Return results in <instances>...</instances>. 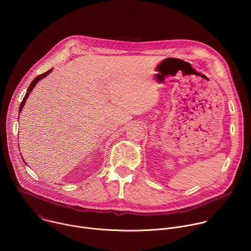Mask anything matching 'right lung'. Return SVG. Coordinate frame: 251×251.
<instances>
[{"label": "right lung", "instance_id": "1", "mask_svg": "<svg viewBox=\"0 0 251 251\" xmlns=\"http://www.w3.org/2000/svg\"><path fill=\"white\" fill-rule=\"evenodd\" d=\"M52 71V68L51 69H50V70H48L47 73H45V74H43V75H40L39 76H37L35 77L32 81H31V83L29 84V86H28V88H27V91H26V93H25V97H24V99H23V101L21 102V106H20V113H21V111L23 110V107H24V105H25V100L27 99V97H28V95H29V93L31 92V90L33 89V87L35 86V84H37L41 79H43L44 77H46L47 75H49L50 73Z\"/></svg>", "mask_w": 251, "mask_h": 251}]
</instances>
